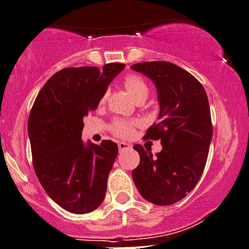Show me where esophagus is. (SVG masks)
Listing matches in <instances>:
<instances>
[{"mask_svg":"<svg viewBox=\"0 0 249 249\" xmlns=\"http://www.w3.org/2000/svg\"><path fill=\"white\" fill-rule=\"evenodd\" d=\"M131 145H129V144H127V143H123V142H120V143H118V150L121 151V153H122V151H127V150H131Z\"/></svg>","mask_w":249,"mask_h":249,"instance_id":"esophagus-1","label":"esophagus"}]
</instances>
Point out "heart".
Listing matches in <instances>:
<instances>
[{
    "instance_id": "heart-1",
    "label": "heart",
    "mask_w": 249,
    "mask_h": 249,
    "mask_svg": "<svg viewBox=\"0 0 249 249\" xmlns=\"http://www.w3.org/2000/svg\"><path fill=\"white\" fill-rule=\"evenodd\" d=\"M123 85L126 88L127 93L132 96L136 101L145 99L148 96V85L144 82L143 78H141L137 74H128L124 80H123ZM106 99V95L101 98V103H104ZM112 131L115 132L117 136L121 137H128L133 133V124L127 121H116L112 124Z\"/></svg>"
}]
</instances>
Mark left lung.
I'll return each instance as SVG.
<instances>
[{"label":"left lung","mask_w":249,"mask_h":249,"mask_svg":"<svg viewBox=\"0 0 249 249\" xmlns=\"http://www.w3.org/2000/svg\"><path fill=\"white\" fill-rule=\"evenodd\" d=\"M132 70L155 84L160 112L145 138L160 139L162 149L153 154L134 145L141 162L132 172L142 197L156 205L183 199L199 181L213 138L207 93L196 77L170 62H142Z\"/></svg>","instance_id":"8db88e82"}]
</instances>
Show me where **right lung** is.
Here are the masks:
<instances>
[{
	"label": "right lung",
	"mask_w": 249,
	"mask_h": 249,
	"mask_svg": "<svg viewBox=\"0 0 249 249\" xmlns=\"http://www.w3.org/2000/svg\"><path fill=\"white\" fill-rule=\"evenodd\" d=\"M123 63L65 68L52 75L34 101L28 134L35 174L49 197L67 212L87 214L100 207L117 144L82 141L83 118L96 110Z\"/></svg>",
	"instance_id": "obj_1"
}]
</instances>
